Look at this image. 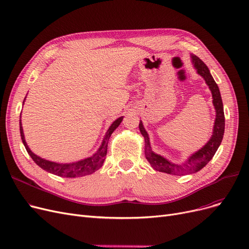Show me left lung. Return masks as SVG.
Segmentation results:
<instances>
[{
  "label": "left lung",
  "mask_w": 249,
  "mask_h": 249,
  "mask_svg": "<svg viewBox=\"0 0 249 249\" xmlns=\"http://www.w3.org/2000/svg\"><path fill=\"white\" fill-rule=\"evenodd\" d=\"M191 58L194 67L197 71V73L204 78V81L208 88H210L213 95V103L215 109V121L213 125V136L210 139V141L197 152L193 153L184 163L177 164L168 161L166 158L152 151L150 142H149V137L143 126V124L142 122L139 124V128H140V132L145 139V156L149 163L151 164V166L155 171L174 176H183L186 174L197 173L198 171H200L201 168H203L208 162H210L211 159L215 154L217 148L220 147L225 132V114L220 89H218L213 77L212 76L210 69L207 68V66L204 64L201 59H199L195 55H191Z\"/></svg>",
  "instance_id": "8db88e82"
}]
</instances>
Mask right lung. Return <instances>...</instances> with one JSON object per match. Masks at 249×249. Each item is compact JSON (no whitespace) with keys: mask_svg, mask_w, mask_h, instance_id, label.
<instances>
[{"mask_svg":"<svg viewBox=\"0 0 249 249\" xmlns=\"http://www.w3.org/2000/svg\"><path fill=\"white\" fill-rule=\"evenodd\" d=\"M24 100H25V99H24ZM23 103H24V101H23ZM20 118H21V113H20ZM123 119H124V116H121L119 118H117L116 121H114L112 123L110 127L108 128L106 135L104 136V139H103L100 148L98 149L95 154H93L90 157L82 159V160L74 161V162H71V163H57V162L47 160V159L41 158L39 156L36 155L34 152H32V150L29 149V147L27 146V144L25 142L21 119H20V123H19V126H20L21 140H22L23 145L25 146L26 151L29 155H31V157L33 158V160L39 167H42L44 171H46L48 173H51V174L59 176V177L78 178V177H84V176H87V175H91L102 166V164L105 160L106 153H107V145H108L109 138H110L111 134L116 130V127L119 124H121Z\"/></svg>","mask_w":249,"mask_h":249,"instance_id":"1","label":"right lung"}]
</instances>
